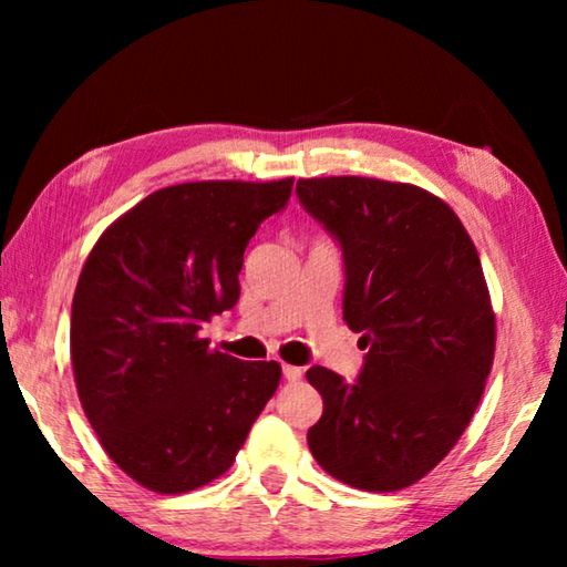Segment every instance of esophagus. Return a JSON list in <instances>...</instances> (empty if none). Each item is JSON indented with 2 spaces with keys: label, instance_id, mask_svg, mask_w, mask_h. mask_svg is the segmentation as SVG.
I'll list each match as a JSON object with an SVG mask.
<instances>
[{
  "label": "esophagus",
  "instance_id": "obj_1",
  "mask_svg": "<svg viewBox=\"0 0 567 567\" xmlns=\"http://www.w3.org/2000/svg\"><path fill=\"white\" fill-rule=\"evenodd\" d=\"M282 378L287 382H297L302 378V368H295V364H282Z\"/></svg>",
  "mask_w": 567,
  "mask_h": 567
}]
</instances>
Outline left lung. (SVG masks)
Masks as SVG:
<instances>
[{"mask_svg":"<svg viewBox=\"0 0 567 567\" xmlns=\"http://www.w3.org/2000/svg\"><path fill=\"white\" fill-rule=\"evenodd\" d=\"M295 192L338 239L342 320L368 348L354 382L307 370L324 405L307 445L344 485L402 491L453 450L491 375L495 315L477 249L453 209L415 185L315 177Z\"/></svg>","mask_w":567,"mask_h":567,"instance_id":"8db88e82","label":"left lung"}]
</instances>
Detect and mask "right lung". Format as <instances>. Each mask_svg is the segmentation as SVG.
<instances>
[{"label": "right lung", "instance_id": "1", "mask_svg": "<svg viewBox=\"0 0 567 567\" xmlns=\"http://www.w3.org/2000/svg\"><path fill=\"white\" fill-rule=\"evenodd\" d=\"M292 179L187 182L152 192L92 247L72 300L84 415L124 473L187 493L235 463L280 364L209 350L203 324L239 300L245 247Z\"/></svg>", "mask_w": 567, "mask_h": 567}]
</instances>
